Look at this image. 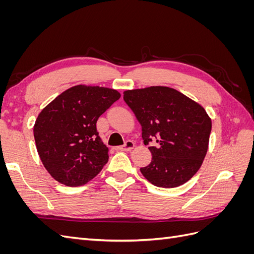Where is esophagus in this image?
<instances>
[{
  "label": "esophagus",
  "instance_id": "34e87169",
  "mask_svg": "<svg viewBox=\"0 0 254 254\" xmlns=\"http://www.w3.org/2000/svg\"><path fill=\"white\" fill-rule=\"evenodd\" d=\"M134 147V143L132 141H127L125 143V145L123 146H119V147H115L117 150H124V151H130Z\"/></svg>",
  "mask_w": 254,
  "mask_h": 254
}]
</instances>
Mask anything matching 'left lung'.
<instances>
[{
    "instance_id": "8db88e82",
    "label": "left lung",
    "mask_w": 254,
    "mask_h": 254,
    "mask_svg": "<svg viewBox=\"0 0 254 254\" xmlns=\"http://www.w3.org/2000/svg\"><path fill=\"white\" fill-rule=\"evenodd\" d=\"M124 101L142 126L144 144L152 159L142 175L159 188H177L189 181L209 148L212 121L201 105L173 88L153 86L127 90Z\"/></svg>"
}]
</instances>
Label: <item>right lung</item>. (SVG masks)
Instances as JSON below:
<instances>
[{"label": "right lung", "mask_w": 254, "mask_h": 254, "mask_svg": "<svg viewBox=\"0 0 254 254\" xmlns=\"http://www.w3.org/2000/svg\"><path fill=\"white\" fill-rule=\"evenodd\" d=\"M120 97L114 89L78 84L42 109L34 125L36 147L56 181L80 187L103 170L109 150L98 135L96 122Z\"/></svg>", "instance_id": "right-lung-1"}]
</instances>
